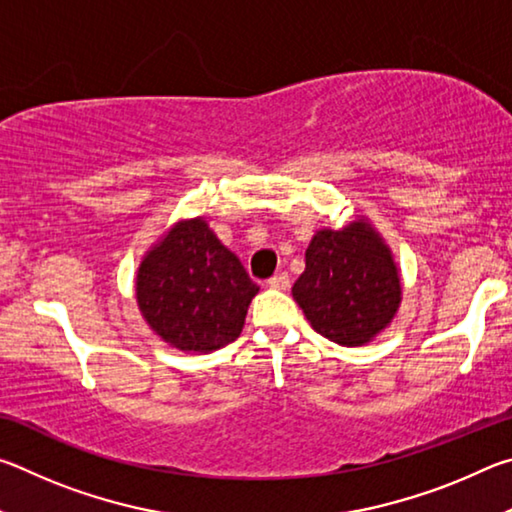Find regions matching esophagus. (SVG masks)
Masks as SVG:
<instances>
[{
  "label": "esophagus",
  "mask_w": 512,
  "mask_h": 512,
  "mask_svg": "<svg viewBox=\"0 0 512 512\" xmlns=\"http://www.w3.org/2000/svg\"><path fill=\"white\" fill-rule=\"evenodd\" d=\"M289 284H291V280L287 273H275L271 280H268V287L271 289H289Z\"/></svg>",
  "instance_id": "1"
}]
</instances>
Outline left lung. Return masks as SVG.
Instances as JSON below:
<instances>
[{"label":"left lung","mask_w":512,"mask_h":512,"mask_svg":"<svg viewBox=\"0 0 512 512\" xmlns=\"http://www.w3.org/2000/svg\"><path fill=\"white\" fill-rule=\"evenodd\" d=\"M291 293L311 327L345 348L366 345L384 332L402 302L391 248L366 219L341 230H318Z\"/></svg>","instance_id":"1"}]
</instances>
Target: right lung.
I'll return each mask as SVG.
<instances>
[{
  "label": "right lung",
  "mask_w": 512,
  "mask_h": 512,
  "mask_svg": "<svg viewBox=\"0 0 512 512\" xmlns=\"http://www.w3.org/2000/svg\"><path fill=\"white\" fill-rule=\"evenodd\" d=\"M137 305L171 348L214 352L237 339L259 287L201 216L178 221L144 255Z\"/></svg>",
  "instance_id": "right-lung-1"
}]
</instances>
